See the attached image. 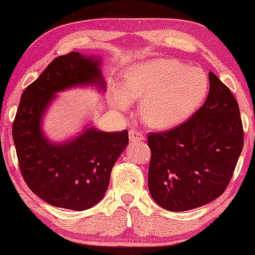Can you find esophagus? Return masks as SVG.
I'll return each instance as SVG.
<instances>
[{
	"mask_svg": "<svg viewBox=\"0 0 255 255\" xmlns=\"http://www.w3.org/2000/svg\"><path fill=\"white\" fill-rule=\"evenodd\" d=\"M129 139L131 142L135 141H142L145 139V135L141 133V131L137 130H129Z\"/></svg>",
	"mask_w": 255,
	"mask_h": 255,
	"instance_id": "34e87169",
	"label": "esophagus"
}]
</instances>
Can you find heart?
<instances>
[{"instance_id":"1","label":"heart","mask_w":255,"mask_h":255,"mask_svg":"<svg viewBox=\"0 0 255 255\" xmlns=\"http://www.w3.org/2000/svg\"><path fill=\"white\" fill-rule=\"evenodd\" d=\"M210 89L206 72L175 58H152L125 73L124 89L111 92V104L127 111L131 101H141L139 116L146 126L169 129L188 120L204 103Z\"/></svg>"}]
</instances>
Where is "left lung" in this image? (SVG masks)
<instances>
[{"label": "left lung", "mask_w": 255, "mask_h": 255, "mask_svg": "<svg viewBox=\"0 0 255 255\" xmlns=\"http://www.w3.org/2000/svg\"><path fill=\"white\" fill-rule=\"evenodd\" d=\"M209 80V96L191 119L148 134V191L169 211L197 209L223 194L244 148L238 101L215 73Z\"/></svg>", "instance_id": "left-lung-1"}]
</instances>
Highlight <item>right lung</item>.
Returning <instances> with one entry per match:
<instances>
[{
	"mask_svg": "<svg viewBox=\"0 0 255 255\" xmlns=\"http://www.w3.org/2000/svg\"><path fill=\"white\" fill-rule=\"evenodd\" d=\"M99 60L80 52L58 56L26 87L13 122L20 171L34 194L48 204L83 211L104 197L111 169L128 145V130L107 133L91 127L69 141L51 142L42 130L55 93L96 85L105 90Z\"/></svg>",
	"mask_w": 255,
	"mask_h": 255,
	"instance_id": "1",
	"label": "right lung"
}]
</instances>
